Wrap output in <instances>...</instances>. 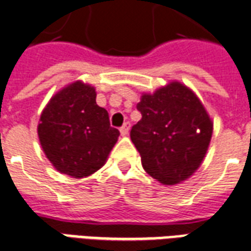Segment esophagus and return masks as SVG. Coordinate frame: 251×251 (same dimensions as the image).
<instances>
[{"label":"esophagus","mask_w":251,"mask_h":251,"mask_svg":"<svg viewBox=\"0 0 251 251\" xmlns=\"http://www.w3.org/2000/svg\"><path fill=\"white\" fill-rule=\"evenodd\" d=\"M129 130H130V122H125V124L120 127V131H121L122 135H127V134H129Z\"/></svg>","instance_id":"obj_1"}]
</instances>
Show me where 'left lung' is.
<instances>
[{"mask_svg":"<svg viewBox=\"0 0 251 251\" xmlns=\"http://www.w3.org/2000/svg\"><path fill=\"white\" fill-rule=\"evenodd\" d=\"M142 118L130 130L145 171L160 183L176 184L201 164L213 124L194 92L174 81L137 105Z\"/></svg>","mask_w":251,"mask_h":251,"instance_id":"left-lung-1","label":"left lung"}]
</instances>
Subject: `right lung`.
Wrapping results in <instances>:
<instances>
[{"label": "right lung", "mask_w": 251, "mask_h": 251, "mask_svg": "<svg viewBox=\"0 0 251 251\" xmlns=\"http://www.w3.org/2000/svg\"><path fill=\"white\" fill-rule=\"evenodd\" d=\"M38 135L57 171L84 177L104 166L120 131L110 126L106 109L96 104L95 88L76 81L50 100Z\"/></svg>", "instance_id": "add662e5"}]
</instances>
